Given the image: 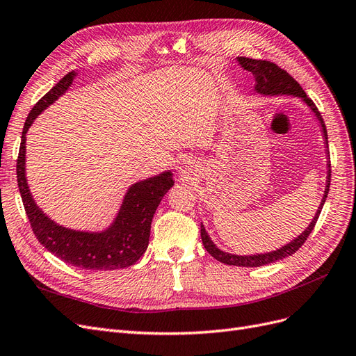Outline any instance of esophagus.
Here are the masks:
<instances>
[{"label": "esophagus", "mask_w": 356, "mask_h": 356, "mask_svg": "<svg viewBox=\"0 0 356 356\" xmlns=\"http://www.w3.org/2000/svg\"><path fill=\"white\" fill-rule=\"evenodd\" d=\"M188 166H190V163H186L184 166H182L181 168V174H188V169H190Z\"/></svg>", "instance_id": "1"}]
</instances>
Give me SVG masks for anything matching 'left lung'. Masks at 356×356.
<instances>
[{
	"instance_id": "1",
	"label": "left lung",
	"mask_w": 356,
	"mask_h": 356,
	"mask_svg": "<svg viewBox=\"0 0 356 356\" xmlns=\"http://www.w3.org/2000/svg\"><path fill=\"white\" fill-rule=\"evenodd\" d=\"M238 60L246 71L252 72L255 83H257L255 90L258 93H263V95H293V96H298V98L303 99L310 106L312 111H314L316 114V117L319 118V123L322 126V134H324V136H325V143H328L327 127H325L324 120H322V115H321L319 110L316 108L315 102L309 98V96L305 93V90L301 89V86L293 77H291V75L285 70H282L281 67H277L276 63H273L270 60L251 59V58H245V56L238 58ZM327 178L328 179H327V188H325V193H324V199H322L319 208L316 211V215L314 217V220H312V222L309 224V227L303 233H301L297 239H294L293 242H289L288 245L282 246L281 250H276V251L268 252V254L245 255V257L222 252L212 243L207 230H204V227L202 225L200 236H202V242H203L204 250H207L215 258V260H218L220 263L229 264V266H239V267H260V266L270 264V263H275L277 260H282V258H285V257L293 255L307 241L309 234L312 233V230H314L315 224L319 218V213L322 211V207H324L327 195H328V190H330L331 165H328V177Z\"/></svg>"
}]
</instances>
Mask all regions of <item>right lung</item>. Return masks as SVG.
I'll return each instance as SVG.
<instances>
[{
    "mask_svg": "<svg viewBox=\"0 0 356 356\" xmlns=\"http://www.w3.org/2000/svg\"><path fill=\"white\" fill-rule=\"evenodd\" d=\"M74 75V71L68 72L29 111L22 131V143H20L16 163L17 186L31 229L47 251L59 257L62 261L84 268V270H117V268L135 264L145 252L154 212L168 190L174 186V181H172V172H165L159 177L136 182L126 193L114 224L102 233L70 230L55 224L42 213L32 199L26 184V132L35 117L55 102L62 93H65L72 83Z\"/></svg>",
    "mask_w": 356,
    "mask_h": 356,
    "instance_id": "1",
    "label": "right lung"
}]
</instances>
